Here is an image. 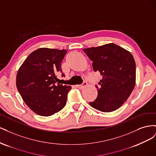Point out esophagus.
Segmentation results:
<instances>
[{
  "instance_id": "obj_1",
  "label": "esophagus",
  "mask_w": 156,
  "mask_h": 156,
  "mask_svg": "<svg viewBox=\"0 0 156 156\" xmlns=\"http://www.w3.org/2000/svg\"><path fill=\"white\" fill-rule=\"evenodd\" d=\"M87 85V82L84 81L82 84H79V85H77V87L79 89H83V88H84V87H85Z\"/></svg>"
}]
</instances>
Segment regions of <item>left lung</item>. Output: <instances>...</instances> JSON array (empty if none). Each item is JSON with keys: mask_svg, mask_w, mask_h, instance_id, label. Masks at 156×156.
Instances as JSON below:
<instances>
[{"mask_svg": "<svg viewBox=\"0 0 156 156\" xmlns=\"http://www.w3.org/2000/svg\"><path fill=\"white\" fill-rule=\"evenodd\" d=\"M93 69L103 76L98 96L89 104L104 112L114 111L126 101L135 85L136 65L130 52L115 44L83 49Z\"/></svg>", "mask_w": 156, "mask_h": 156, "instance_id": "left-lung-1", "label": "left lung"}]
</instances>
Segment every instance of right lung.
I'll list each match as a JSON object with an SVG mask.
<instances>
[{
    "mask_svg": "<svg viewBox=\"0 0 156 156\" xmlns=\"http://www.w3.org/2000/svg\"><path fill=\"white\" fill-rule=\"evenodd\" d=\"M66 53V49L40 48L28 56L18 70V91L37 115L49 116L66 105L72 87L56 83V74L62 72L60 65Z\"/></svg>",
    "mask_w": 156,
    "mask_h": 156,
    "instance_id": "add662e5",
    "label": "right lung"
}]
</instances>
